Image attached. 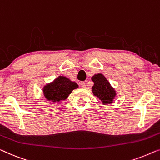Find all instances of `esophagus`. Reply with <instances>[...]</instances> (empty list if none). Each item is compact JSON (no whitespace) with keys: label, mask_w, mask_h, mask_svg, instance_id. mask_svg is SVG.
I'll list each match as a JSON object with an SVG mask.
<instances>
[{"label":"esophagus","mask_w":160,"mask_h":160,"mask_svg":"<svg viewBox=\"0 0 160 160\" xmlns=\"http://www.w3.org/2000/svg\"><path fill=\"white\" fill-rule=\"evenodd\" d=\"M80 85H81V87H82V88H86V82H81V84H80Z\"/></svg>","instance_id":"1"}]
</instances>
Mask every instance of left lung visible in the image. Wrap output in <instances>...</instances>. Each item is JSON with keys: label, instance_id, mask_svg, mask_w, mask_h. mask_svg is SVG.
<instances>
[{"label": "left lung", "instance_id": "8db88e82", "mask_svg": "<svg viewBox=\"0 0 160 160\" xmlns=\"http://www.w3.org/2000/svg\"><path fill=\"white\" fill-rule=\"evenodd\" d=\"M92 80L94 82V86L92 87L94 95L98 97L103 105L112 103L116 96V92L105 76L102 73H97L92 76Z\"/></svg>", "mask_w": 160, "mask_h": 160}]
</instances>
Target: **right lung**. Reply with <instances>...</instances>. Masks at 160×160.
<instances>
[{
  "mask_svg": "<svg viewBox=\"0 0 160 160\" xmlns=\"http://www.w3.org/2000/svg\"><path fill=\"white\" fill-rule=\"evenodd\" d=\"M78 87L76 82L66 76H59L53 82L44 86L42 91L45 99L54 103L66 99L73 90Z\"/></svg>",
  "mask_w": 160,
  "mask_h": 160,
  "instance_id": "1",
  "label": "right lung"
}]
</instances>
